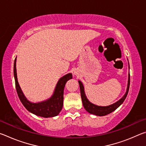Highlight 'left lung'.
<instances>
[{
    "instance_id": "1",
    "label": "left lung",
    "mask_w": 146,
    "mask_h": 146,
    "mask_svg": "<svg viewBox=\"0 0 146 146\" xmlns=\"http://www.w3.org/2000/svg\"><path fill=\"white\" fill-rule=\"evenodd\" d=\"M78 83H79V86H80L81 98H82V104H83L84 107L85 108V110L87 111L88 113H91V114H93L97 116H105L110 114V113H112L113 111H114L115 110H117V109L123 102V101H124L125 98H126L128 91H129V89L130 74H129V79H128L127 91L126 93H125V95L123 96V97L121 98L120 100H118V102L113 104L112 105H110L108 106H98L93 104L92 103H91L86 97L84 90V86L82 82H81L80 81H78Z\"/></svg>"
}]
</instances>
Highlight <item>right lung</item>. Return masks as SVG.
Returning a JSON list of instances; mask_svg holds the SVG:
<instances>
[{"label":"right lung","mask_w":146,"mask_h":146,"mask_svg":"<svg viewBox=\"0 0 146 146\" xmlns=\"http://www.w3.org/2000/svg\"><path fill=\"white\" fill-rule=\"evenodd\" d=\"M14 76L15 80V87L17 94L20 100L29 112L39 116V117L48 118L53 117L58 115L60 112L63 106L64 99V90L66 83L70 79L72 78V75L71 73L67 74L58 80L53 95L48 100L40 103H31L26 99L24 97L21 89L17 81V70H16V58L14 62Z\"/></svg>","instance_id":"add662e5"}]
</instances>
